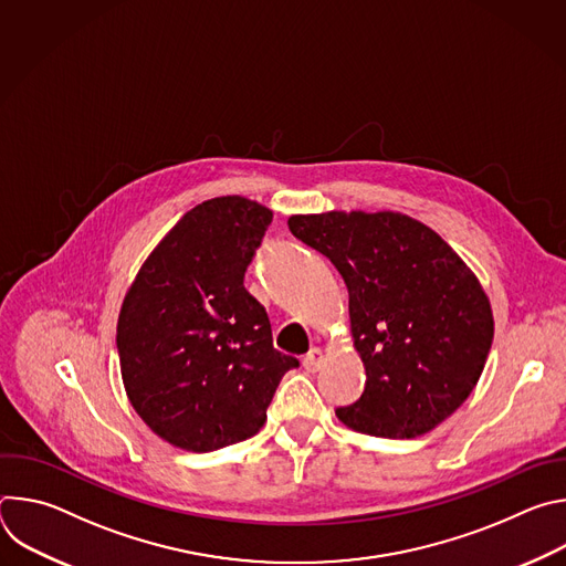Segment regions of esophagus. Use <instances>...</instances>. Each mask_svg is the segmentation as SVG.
Listing matches in <instances>:
<instances>
[{"mask_svg":"<svg viewBox=\"0 0 566 566\" xmlns=\"http://www.w3.org/2000/svg\"><path fill=\"white\" fill-rule=\"evenodd\" d=\"M322 363H325V356H322V352L317 347H313L304 358H302V367L306 371H317L322 367Z\"/></svg>","mask_w":566,"mask_h":566,"instance_id":"1","label":"esophagus"}]
</instances>
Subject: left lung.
Returning a JSON list of instances; mask_svg holds the SVG:
<instances>
[{"instance_id":"obj_1","label":"left lung","mask_w":566,"mask_h":566,"mask_svg":"<svg viewBox=\"0 0 566 566\" xmlns=\"http://www.w3.org/2000/svg\"><path fill=\"white\" fill-rule=\"evenodd\" d=\"M289 230L349 291L365 389L336 417L380 439H415L446 421L493 345V311L474 273L432 228L400 212L293 214Z\"/></svg>"}]
</instances>
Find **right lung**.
I'll return each instance as SVG.
<instances>
[{"mask_svg": "<svg viewBox=\"0 0 566 566\" xmlns=\"http://www.w3.org/2000/svg\"><path fill=\"white\" fill-rule=\"evenodd\" d=\"M273 212L217 197L186 212L125 295L116 347L138 417L168 443L212 452L266 423L297 358L273 347L271 319L244 286Z\"/></svg>", "mask_w": 566, "mask_h": 566, "instance_id": "add662e5", "label": "right lung"}]
</instances>
